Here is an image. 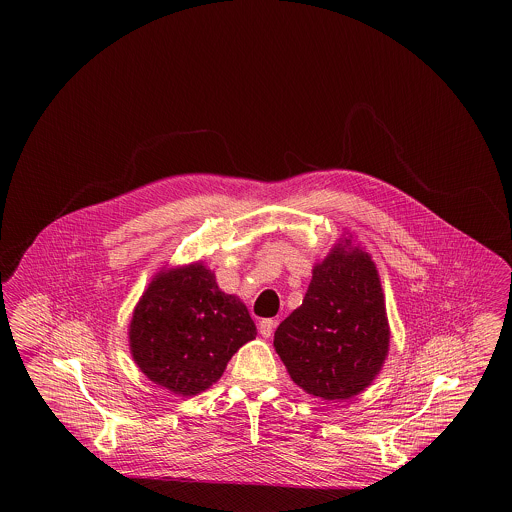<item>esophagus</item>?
Segmentation results:
<instances>
[{"mask_svg": "<svg viewBox=\"0 0 512 512\" xmlns=\"http://www.w3.org/2000/svg\"><path fill=\"white\" fill-rule=\"evenodd\" d=\"M274 326H276V322H274L272 318H263V320L259 322V332H261V336H263V338H270L272 332H274Z\"/></svg>", "mask_w": 512, "mask_h": 512, "instance_id": "1", "label": "esophagus"}]
</instances>
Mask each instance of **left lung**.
<instances>
[{"instance_id": "1", "label": "left lung", "mask_w": 512, "mask_h": 512, "mask_svg": "<svg viewBox=\"0 0 512 512\" xmlns=\"http://www.w3.org/2000/svg\"><path fill=\"white\" fill-rule=\"evenodd\" d=\"M293 382L324 401L365 391L390 351V322L378 268L353 236L313 267L309 290L274 332Z\"/></svg>"}]
</instances>
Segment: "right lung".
<instances>
[{
	"label": "right lung",
	"mask_w": 512,
	"mask_h": 512,
	"mask_svg": "<svg viewBox=\"0 0 512 512\" xmlns=\"http://www.w3.org/2000/svg\"><path fill=\"white\" fill-rule=\"evenodd\" d=\"M255 336L242 299L222 292L201 261L161 268L128 324L134 363L153 384L182 397L217 384L232 355Z\"/></svg>",
	"instance_id": "1"
}]
</instances>
